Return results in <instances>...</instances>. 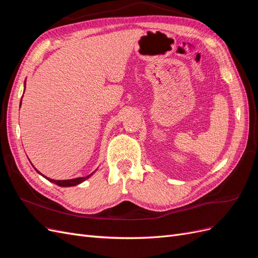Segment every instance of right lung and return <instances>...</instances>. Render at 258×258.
I'll return each instance as SVG.
<instances>
[{"label": "right lung", "mask_w": 258, "mask_h": 258, "mask_svg": "<svg viewBox=\"0 0 258 258\" xmlns=\"http://www.w3.org/2000/svg\"><path fill=\"white\" fill-rule=\"evenodd\" d=\"M24 90H25V81H24ZM20 105H21V102H20ZM33 165V164H32ZM33 167H34V165H33ZM35 168V167H34ZM35 171H36L38 174H40L42 177H44V178L46 179H48L50 182H53V183H55V184H57V185H59V186H74V185H77V184H79V183H81V182H83V181H85L86 179H88L90 178V177L95 173V171L92 173V174H90V175H87V176H85V177H78V178H74V179H66V180H54V179H51V178H48V177H46L44 175H42L39 171H37L36 168H35Z\"/></svg>", "instance_id": "right-lung-1"}]
</instances>
